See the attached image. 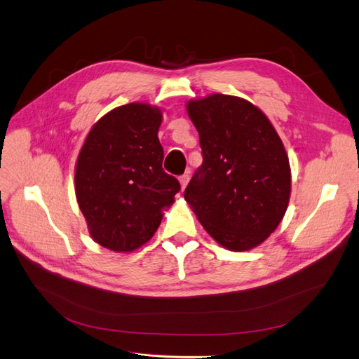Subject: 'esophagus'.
<instances>
[{"instance_id":"esophagus-1","label":"esophagus","mask_w":359,"mask_h":359,"mask_svg":"<svg viewBox=\"0 0 359 359\" xmlns=\"http://www.w3.org/2000/svg\"><path fill=\"white\" fill-rule=\"evenodd\" d=\"M179 182H180V186H182V191L188 186V182H189V175H182L179 177Z\"/></svg>"}]
</instances>
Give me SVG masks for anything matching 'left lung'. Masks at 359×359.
<instances>
[{"label": "left lung", "instance_id": "obj_1", "mask_svg": "<svg viewBox=\"0 0 359 359\" xmlns=\"http://www.w3.org/2000/svg\"><path fill=\"white\" fill-rule=\"evenodd\" d=\"M202 164L184 189L199 223L230 251L266 241L286 212L290 165L269 118L251 102L215 95L191 101Z\"/></svg>", "mask_w": 359, "mask_h": 359}]
</instances>
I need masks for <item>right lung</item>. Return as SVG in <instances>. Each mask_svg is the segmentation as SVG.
<instances>
[{
	"label": "right lung",
	"mask_w": 359,
	"mask_h": 359,
	"mask_svg": "<svg viewBox=\"0 0 359 359\" xmlns=\"http://www.w3.org/2000/svg\"><path fill=\"white\" fill-rule=\"evenodd\" d=\"M161 113L126 104L89 132L76 165V198L89 233L101 246L129 252L148 242L173 204L180 183L163 170Z\"/></svg>",
	"instance_id": "1"
}]
</instances>
